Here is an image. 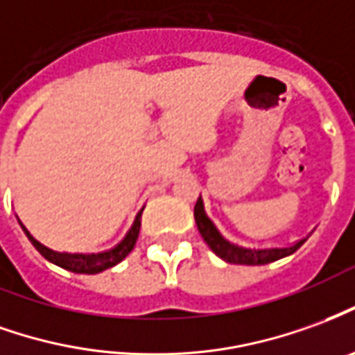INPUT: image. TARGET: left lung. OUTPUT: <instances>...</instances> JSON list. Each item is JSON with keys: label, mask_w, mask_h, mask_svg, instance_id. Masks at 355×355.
Masks as SVG:
<instances>
[{"label": "left lung", "mask_w": 355, "mask_h": 355, "mask_svg": "<svg viewBox=\"0 0 355 355\" xmlns=\"http://www.w3.org/2000/svg\"><path fill=\"white\" fill-rule=\"evenodd\" d=\"M194 219L196 225H198V230L200 234L205 240V244L211 248V252L215 255H219L223 261L234 265H265L271 263V261H277V259H282L286 255L294 254L307 238H302L298 242L290 244L286 248H244L238 246V244H232L227 238L220 234L217 227L213 225V220L205 215V209H203L202 198H198L194 207Z\"/></svg>", "instance_id": "obj_1"}]
</instances>
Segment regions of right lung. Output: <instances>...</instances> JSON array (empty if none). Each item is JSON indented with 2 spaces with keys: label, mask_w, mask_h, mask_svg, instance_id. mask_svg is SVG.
I'll use <instances>...</instances> for the list:
<instances>
[{
  "label": "right lung",
  "mask_w": 355,
  "mask_h": 355,
  "mask_svg": "<svg viewBox=\"0 0 355 355\" xmlns=\"http://www.w3.org/2000/svg\"><path fill=\"white\" fill-rule=\"evenodd\" d=\"M142 211L144 207L138 211L135 223H132V227H130V230L126 232V236L119 242L117 246L111 248L107 252H100V254H67V252H55V250H51V248L44 246L42 242H38V240L26 230V227L22 225L21 220H19V223H21L24 234H26L28 240L32 242V246L36 248L40 254L44 255L48 261H51V263L57 265V267H63V269H67V271L71 272L96 275V272L105 271L109 267L121 263L126 255L132 252L136 240H138V234H140V217H142Z\"/></svg>",
  "instance_id": "add662e5"
}]
</instances>
